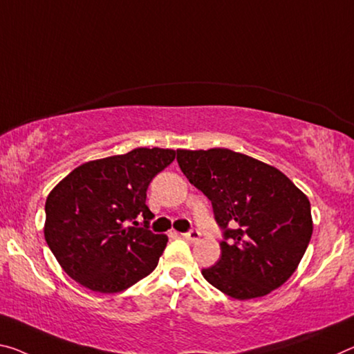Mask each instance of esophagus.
Wrapping results in <instances>:
<instances>
[{"label": "esophagus", "mask_w": 354, "mask_h": 354, "mask_svg": "<svg viewBox=\"0 0 354 354\" xmlns=\"http://www.w3.org/2000/svg\"><path fill=\"white\" fill-rule=\"evenodd\" d=\"M200 236H201V233L198 232L197 228H192V230H190V232L183 233V238L187 239V241H192V243H195V241H198Z\"/></svg>", "instance_id": "esophagus-1"}]
</instances>
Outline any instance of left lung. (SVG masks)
Returning <instances> with one entry per match:
<instances>
[{
	"mask_svg": "<svg viewBox=\"0 0 354 354\" xmlns=\"http://www.w3.org/2000/svg\"><path fill=\"white\" fill-rule=\"evenodd\" d=\"M176 153L189 183L211 200L223 234L222 255L203 277L241 301L287 282L313 232L306 195L277 168L232 149Z\"/></svg>",
	"mask_w": 354,
	"mask_h": 354,
	"instance_id": "8db88e82",
	"label": "left lung"
}]
</instances>
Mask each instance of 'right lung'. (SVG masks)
<instances>
[{"label": "right lung", "instance_id": "add662e5", "mask_svg": "<svg viewBox=\"0 0 354 354\" xmlns=\"http://www.w3.org/2000/svg\"><path fill=\"white\" fill-rule=\"evenodd\" d=\"M175 154L137 148L86 162L56 184L44 234L67 276L97 293H120L154 271L168 238L148 230L147 190Z\"/></svg>", "mask_w": 354, "mask_h": 354}]
</instances>
